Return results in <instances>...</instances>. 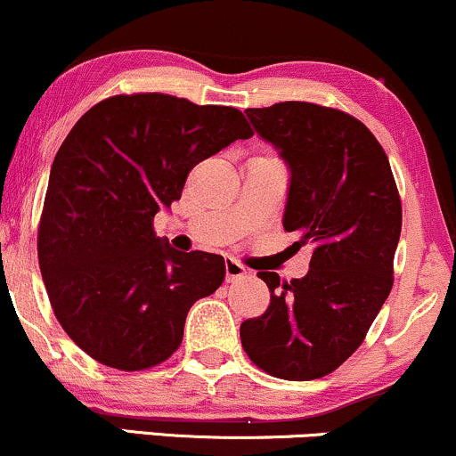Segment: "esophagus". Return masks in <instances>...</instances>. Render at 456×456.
<instances>
[{
	"mask_svg": "<svg viewBox=\"0 0 456 456\" xmlns=\"http://www.w3.org/2000/svg\"><path fill=\"white\" fill-rule=\"evenodd\" d=\"M224 266H226V281H234V280H240V277L248 275V269H245L240 262H237L234 258H226L224 262Z\"/></svg>",
	"mask_w": 456,
	"mask_h": 456,
	"instance_id": "esophagus-1",
	"label": "esophagus"
}]
</instances>
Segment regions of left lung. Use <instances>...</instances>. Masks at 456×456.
Segmentation results:
<instances>
[{
	"instance_id": "obj_1",
	"label": "left lung",
	"mask_w": 456,
	"mask_h": 456,
	"mask_svg": "<svg viewBox=\"0 0 456 456\" xmlns=\"http://www.w3.org/2000/svg\"><path fill=\"white\" fill-rule=\"evenodd\" d=\"M251 126L290 168L283 228L312 245L303 280L269 286V309L240 324L256 367L281 379L329 376L356 352L393 288L401 198L365 123L312 102L248 109Z\"/></svg>"
}]
</instances>
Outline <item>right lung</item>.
<instances>
[{"instance_id": "1", "label": "right lung", "mask_w": 456, "mask_h": 456, "mask_svg": "<svg viewBox=\"0 0 456 456\" xmlns=\"http://www.w3.org/2000/svg\"><path fill=\"white\" fill-rule=\"evenodd\" d=\"M254 136L232 106L166 94L112 95L69 130L37 228L48 301L69 339L102 365L151 369L181 346L190 307L222 286L224 258L176 251L153 217L198 162Z\"/></svg>"}]
</instances>
